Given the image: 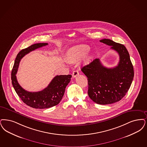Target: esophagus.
I'll return each mask as SVG.
<instances>
[{"label": "esophagus", "mask_w": 147, "mask_h": 147, "mask_svg": "<svg viewBox=\"0 0 147 147\" xmlns=\"http://www.w3.org/2000/svg\"><path fill=\"white\" fill-rule=\"evenodd\" d=\"M79 75V72L78 71H74L73 72V76L74 78L76 77V76H78Z\"/></svg>", "instance_id": "obj_1"}]
</instances>
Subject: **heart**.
<instances>
[{
    "instance_id": "obj_1",
    "label": "heart",
    "mask_w": 147,
    "mask_h": 147,
    "mask_svg": "<svg viewBox=\"0 0 147 147\" xmlns=\"http://www.w3.org/2000/svg\"><path fill=\"white\" fill-rule=\"evenodd\" d=\"M89 47L86 45H79L71 48L66 53L65 59L70 63L76 62L82 58L88 52ZM91 59V55H88L85 59V62L88 63Z\"/></svg>"
}]
</instances>
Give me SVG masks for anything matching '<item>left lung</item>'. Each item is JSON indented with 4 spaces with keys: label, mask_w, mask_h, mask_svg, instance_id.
<instances>
[{
    "label": "left lung",
    "mask_w": 147,
    "mask_h": 147,
    "mask_svg": "<svg viewBox=\"0 0 147 147\" xmlns=\"http://www.w3.org/2000/svg\"><path fill=\"white\" fill-rule=\"evenodd\" d=\"M111 46L119 55V62L114 68H107L100 59H94L85 65L82 71L88 77L89 97L99 105H108L118 102L125 96L132 84L134 71L129 55L125 47L111 39L100 40Z\"/></svg>",
    "instance_id": "obj_1"
}]
</instances>
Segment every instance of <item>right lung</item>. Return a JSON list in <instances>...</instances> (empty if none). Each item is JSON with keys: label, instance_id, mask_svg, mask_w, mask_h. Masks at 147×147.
<instances>
[{"label": "right lung", "instance_id": "obj_1", "mask_svg": "<svg viewBox=\"0 0 147 147\" xmlns=\"http://www.w3.org/2000/svg\"><path fill=\"white\" fill-rule=\"evenodd\" d=\"M47 45V43H37L22 50L18 53L12 69V84L18 96L27 106L36 109H46L57 105L62 100L71 77V75L56 76L47 88L38 92L27 91L20 85L16 74L21 59L30 52Z\"/></svg>", "mask_w": 147, "mask_h": 147}]
</instances>
